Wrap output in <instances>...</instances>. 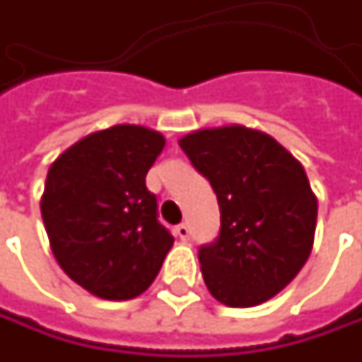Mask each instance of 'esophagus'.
I'll list each match as a JSON object with an SVG mask.
<instances>
[{"mask_svg":"<svg viewBox=\"0 0 362 362\" xmlns=\"http://www.w3.org/2000/svg\"><path fill=\"white\" fill-rule=\"evenodd\" d=\"M175 233H177V235H179L183 242H185V240L189 238V228L185 226V223H181V226H177V228H175Z\"/></svg>","mask_w":362,"mask_h":362,"instance_id":"obj_1","label":"esophagus"}]
</instances>
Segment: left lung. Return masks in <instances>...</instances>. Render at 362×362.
<instances>
[{"label":"left lung","instance_id":"1","mask_svg":"<svg viewBox=\"0 0 362 362\" xmlns=\"http://www.w3.org/2000/svg\"><path fill=\"white\" fill-rule=\"evenodd\" d=\"M216 191L221 230L199 250L211 296L231 308L257 306L290 284L313 252L318 202L298 159L243 124L179 139Z\"/></svg>","mask_w":362,"mask_h":362}]
</instances>
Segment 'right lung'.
Instances as JSON below:
<instances>
[{"instance_id":"right-lung-1","label":"right lung","mask_w":362,"mask_h":362,"mask_svg":"<svg viewBox=\"0 0 362 362\" xmlns=\"http://www.w3.org/2000/svg\"><path fill=\"white\" fill-rule=\"evenodd\" d=\"M163 146L160 132L115 124L49 165L40 202L49 247L60 268L98 298L143 294L173 245L145 183Z\"/></svg>"}]
</instances>
